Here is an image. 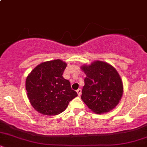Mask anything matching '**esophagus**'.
<instances>
[{"instance_id": "1", "label": "esophagus", "mask_w": 147, "mask_h": 147, "mask_svg": "<svg viewBox=\"0 0 147 147\" xmlns=\"http://www.w3.org/2000/svg\"><path fill=\"white\" fill-rule=\"evenodd\" d=\"M77 94H78V95L80 96L81 94H82V90H81V89H78V90H77Z\"/></svg>"}]
</instances>
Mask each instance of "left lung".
Returning <instances> with one entry per match:
<instances>
[{
  "instance_id": "obj_1",
  "label": "left lung",
  "mask_w": 147,
  "mask_h": 147,
  "mask_svg": "<svg viewBox=\"0 0 147 147\" xmlns=\"http://www.w3.org/2000/svg\"><path fill=\"white\" fill-rule=\"evenodd\" d=\"M81 68L86 75L82 89L83 102L97 114L113 110L123 94L122 81L116 69L101 61L84 65Z\"/></svg>"
}]
</instances>
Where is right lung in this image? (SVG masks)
Segmentation results:
<instances>
[{
    "instance_id": "1",
    "label": "right lung",
    "mask_w": 147,
    "mask_h": 147,
    "mask_svg": "<svg viewBox=\"0 0 147 147\" xmlns=\"http://www.w3.org/2000/svg\"><path fill=\"white\" fill-rule=\"evenodd\" d=\"M65 62L60 59L40 63L25 81L28 97L34 109L45 115L60 114L77 96L68 80L63 77Z\"/></svg>"
}]
</instances>
